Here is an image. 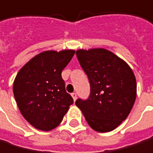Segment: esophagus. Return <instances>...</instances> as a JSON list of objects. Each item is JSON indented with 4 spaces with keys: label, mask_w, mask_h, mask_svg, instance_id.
<instances>
[{
    "label": "esophagus",
    "mask_w": 153,
    "mask_h": 153,
    "mask_svg": "<svg viewBox=\"0 0 153 153\" xmlns=\"http://www.w3.org/2000/svg\"><path fill=\"white\" fill-rule=\"evenodd\" d=\"M71 95H72L73 99H74V101H76V92H73Z\"/></svg>",
    "instance_id": "obj_1"
}]
</instances>
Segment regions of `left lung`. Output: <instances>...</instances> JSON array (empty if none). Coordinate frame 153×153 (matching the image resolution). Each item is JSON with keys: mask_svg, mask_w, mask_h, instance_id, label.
Returning <instances> with one entry per match:
<instances>
[{"mask_svg": "<svg viewBox=\"0 0 153 153\" xmlns=\"http://www.w3.org/2000/svg\"><path fill=\"white\" fill-rule=\"evenodd\" d=\"M89 78L88 99H77L88 124L100 133L110 132L128 117L137 97L136 76L130 66L105 48L76 52Z\"/></svg>", "mask_w": 153, "mask_h": 153, "instance_id": "obj_1", "label": "left lung"}]
</instances>
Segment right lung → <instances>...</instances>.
Masks as SVG:
<instances>
[{"instance_id": "obj_1", "label": "right lung", "mask_w": 153, "mask_h": 153, "mask_svg": "<svg viewBox=\"0 0 153 153\" xmlns=\"http://www.w3.org/2000/svg\"><path fill=\"white\" fill-rule=\"evenodd\" d=\"M74 54L71 49L44 51L30 60L15 78L16 105L25 120L38 130L56 128L74 103L62 77Z\"/></svg>"}]
</instances>
